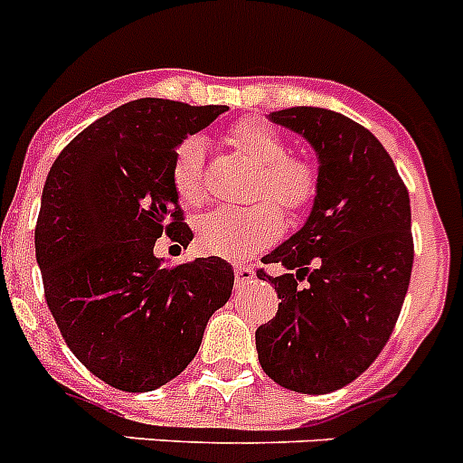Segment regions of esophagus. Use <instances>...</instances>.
Here are the masks:
<instances>
[{
	"instance_id": "esophagus-1",
	"label": "esophagus",
	"mask_w": 463,
	"mask_h": 463,
	"mask_svg": "<svg viewBox=\"0 0 463 463\" xmlns=\"http://www.w3.org/2000/svg\"><path fill=\"white\" fill-rule=\"evenodd\" d=\"M234 279H236V288L248 286V283L255 279V267H252V264H236Z\"/></svg>"
}]
</instances>
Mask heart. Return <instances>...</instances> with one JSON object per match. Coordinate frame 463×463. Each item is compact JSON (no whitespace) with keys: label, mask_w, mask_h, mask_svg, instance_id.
Returning a JSON list of instances; mask_svg holds the SVG:
<instances>
[{"label":"heart","mask_w":463,"mask_h":463,"mask_svg":"<svg viewBox=\"0 0 463 463\" xmlns=\"http://www.w3.org/2000/svg\"><path fill=\"white\" fill-rule=\"evenodd\" d=\"M241 159L258 165L260 175L252 187L255 199L276 200L288 213H302L314 203L318 194V171L309 159L288 154V145L279 130L264 121H239L227 133ZM171 183L177 199L184 205L205 201L203 142L187 137L175 149ZM283 232V215L270 201H258L248 208H217L196 222V239L205 252L222 258H243L262 250Z\"/></svg>","instance_id":"obj_1"}]
</instances>
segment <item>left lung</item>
Instances as JSON below:
<instances>
[{"label": "left lung", "mask_w": 463, "mask_h": 463, "mask_svg": "<svg viewBox=\"0 0 463 463\" xmlns=\"http://www.w3.org/2000/svg\"><path fill=\"white\" fill-rule=\"evenodd\" d=\"M269 118L307 137L321 165L309 220L262 258L286 274L258 269L280 299L255 333L258 358L276 384L330 393L373 365L401 316L414 260L408 187L382 142L345 114L288 108Z\"/></svg>", "instance_id": "left-lung-1"}]
</instances>
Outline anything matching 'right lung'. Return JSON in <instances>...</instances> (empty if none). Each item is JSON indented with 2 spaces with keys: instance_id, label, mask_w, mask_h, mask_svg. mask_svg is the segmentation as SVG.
I'll use <instances>...</instances> for the list:
<instances>
[{
  "instance_id": "obj_1",
  "label": "right lung",
  "mask_w": 463,
  "mask_h": 463,
  "mask_svg": "<svg viewBox=\"0 0 463 463\" xmlns=\"http://www.w3.org/2000/svg\"><path fill=\"white\" fill-rule=\"evenodd\" d=\"M229 108L140 98L74 137L51 165L34 248L65 345L114 389L142 393L192 363L232 295L222 258L165 267L161 236L194 239L171 183L175 147Z\"/></svg>"
}]
</instances>
